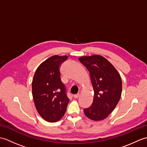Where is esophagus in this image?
Instances as JSON below:
<instances>
[{
	"mask_svg": "<svg viewBox=\"0 0 147 147\" xmlns=\"http://www.w3.org/2000/svg\"><path fill=\"white\" fill-rule=\"evenodd\" d=\"M80 96V94H76V95H74V96H73V97L74 98H78Z\"/></svg>",
	"mask_w": 147,
	"mask_h": 147,
	"instance_id": "34e87169",
	"label": "esophagus"
}]
</instances>
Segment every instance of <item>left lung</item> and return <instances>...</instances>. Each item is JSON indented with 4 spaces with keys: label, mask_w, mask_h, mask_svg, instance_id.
<instances>
[{
    "label": "left lung",
    "mask_w": 147,
    "mask_h": 147,
    "mask_svg": "<svg viewBox=\"0 0 147 147\" xmlns=\"http://www.w3.org/2000/svg\"><path fill=\"white\" fill-rule=\"evenodd\" d=\"M78 60L88 70L94 90L92 104L84 109V113L93 121H102L114 111L119 101L121 76L114 65L101 55L83 56Z\"/></svg>",
    "instance_id": "8db88e82"
}]
</instances>
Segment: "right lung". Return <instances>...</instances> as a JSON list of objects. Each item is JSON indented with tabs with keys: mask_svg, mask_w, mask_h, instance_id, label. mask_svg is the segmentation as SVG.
I'll list each match as a JSON object with an SVG mask.
<instances>
[{
	"mask_svg": "<svg viewBox=\"0 0 147 147\" xmlns=\"http://www.w3.org/2000/svg\"><path fill=\"white\" fill-rule=\"evenodd\" d=\"M67 55H53L36 69L32 82V94L35 107L43 119L55 123L64 116L69 101L61 80V64Z\"/></svg>",
	"mask_w": 147,
	"mask_h": 147,
	"instance_id": "add662e5",
	"label": "right lung"
}]
</instances>
